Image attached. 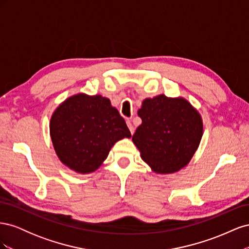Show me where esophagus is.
Masks as SVG:
<instances>
[{
    "label": "esophagus",
    "mask_w": 249,
    "mask_h": 249,
    "mask_svg": "<svg viewBox=\"0 0 249 249\" xmlns=\"http://www.w3.org/2000/svg\"><path fill=\"white\" fill-rule=\"evenodd\" d=\"M126 124H127V127H129V130H130L131 134L133 135V134H134V132H135V129H134V126H133L132 123L130 122V120H127V122H126Z\"/></svg>",
    "instance_id": "34e87169"
}]
</instances>
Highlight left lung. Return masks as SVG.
Returning <instances> with one entry per match:
<instances>
[{
    "label": "left lung",
    "mask_w": 249,
    "mask_h": 249,
    "mask_svg": "<svg viewBox=\"0 0 249 249\" xmlns=\"http://www.w3.org/2000/svg\"><path fill=\"white\" fill-rule=\"evenodd\" d=\"M138 116L142 124L132 140L155 172H176L190 162L202 137V120L189 102L164 94L145 99Z\"/></svg>",
    "instance_id": "left-lung-1"
}]
</instances>
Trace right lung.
<instances>
[{"mask_svg":"<svg viewBox=\"0 0 249 249\" xmlns=\"http://www.w3.org/2000/svg\"><path fill=\"white\" fill-rule=\"evenodd\" d=\"M50 133L60 161L80 173L96 170L115 142L131 137L109 99L84 93L69 97L55 110Z\"/></svg>","mask_w":249,"mask_h":249,"instance_id":"obj_1","label":"right lung"}]
</instances>
